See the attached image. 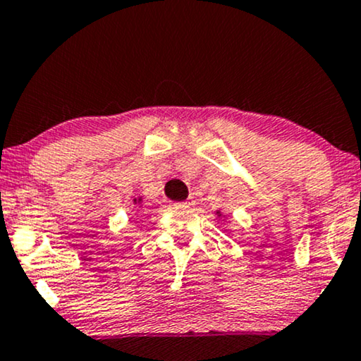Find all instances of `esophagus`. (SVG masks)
<instances>
[{"instance_id": "obj_1", "label": "esophagus", "mask_w": 361, "mask_h": 361, "mask_svg": "<svg viewBox=\"0 0 361 361\" xmlns=\"http://www.w3.org/2000/svg\"><path fill=\"white\" fill-rule=\"evenodd\" d=\"M178 205L180 207H185V208H190V207H193L195 205V200L190 197V198H186L185 202H181V203H178Z\"/></svg>"}]
</instances>
